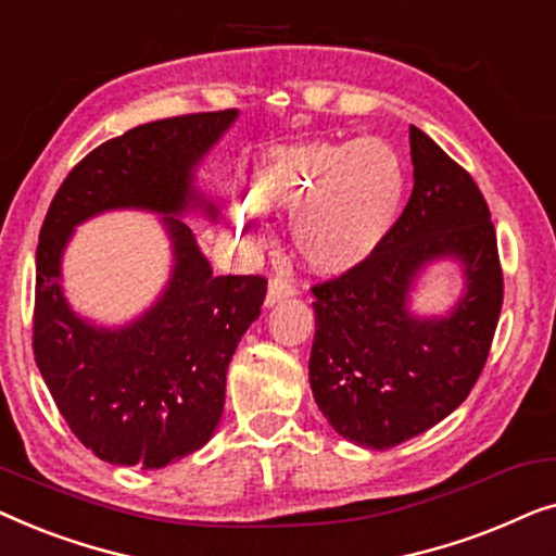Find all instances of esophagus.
<instances>
[{
  "instance_id": "obj_1",
  "label": "esophagus",
  "mask_w": 556,
  "mask_h": 556,
  "mask_svg": "<svg viewBox=\"0 0 556 556\" xmlns=\"http://www.w3.org/2000/svg\"><path fill=\"white\" fill-rule=\"evenodd\" d=\"M295 293V288H293V283L288 278H283V276H276V278H270V283H268V293H265V306H276L278 301H283V299H291V295Z\"/></svg>"
}]
</instances>
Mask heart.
I'll use <instances>...</instances> for the list:
<instances>
[{
	"instance_id": "obj_1",
	"label": "heart",
	"mask_w": 556,
	"mask_h": 556,
	"mask_svg": "<svg viewBox=\"0 0 556 556\" xmlns=\"http://www.w3.org/2000/svg\"><path fill=\"white\" fill-rule=\"evenodd\" d=\"M405 197V169L379 139L306 141L265 154L253 179L263 212L291 217V248L318 276H344L382 248ZM235 227L248 242L265 238L253 204H235Z\"/></svg>"
}]
</instances>
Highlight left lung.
<instances>
[{
  "label": "left lung",
  "mask_w": 556,
  "mask_h": 556,
  "mask_svg": "<svg viewBox=\"0 0 556 556\" xmlns=\"http://www.w3.org/2000/svg\"><path fill=\"white\" fill-rule=\"evenodd\" d=\"M413 194L382 248L344 276L314 286L308 382L341 438L387 451L463 405L496 331L504 276L489 204L470 174L409 126ZM458 262L464 293L443 317L412 311L416 278Z\"/></svg>",
  "instance_id": "8db88e82"
}]
</instances>
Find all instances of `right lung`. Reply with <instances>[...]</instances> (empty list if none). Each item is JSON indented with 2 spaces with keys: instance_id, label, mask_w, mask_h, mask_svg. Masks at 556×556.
Returning <instances> with one entry per match:
<instances>
[{
  "instance_id": "add662e5",
  "label": "right lung",
  "mask_w": 556,
  "mask_h": 556,
  "mask_svg": "<svg viewBox=\"0 0 556 556\" xmlns=\"http://www.w3.org/2000/svg\"><path fill=\"white\" fill-rule=\"evenodd\" d=\"M235 118L232 109L151 121L101 143L67 174L42 223L35 362L73 435L113 466L164 468L207 445L223 417L227 367L261 316L265 278L215 276L181 219H217L194 172ZM113 208L163 215L173 273L154 307L111 330L75 315L59 280L74 227Z\"/></svg>"
}]
</instances>
